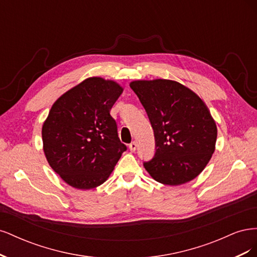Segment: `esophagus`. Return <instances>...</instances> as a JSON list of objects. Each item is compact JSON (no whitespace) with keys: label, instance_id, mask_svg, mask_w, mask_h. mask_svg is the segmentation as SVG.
Wrapping results in <instances>:
<instances>
[{"label":"esophagus","instance_id":"obj_1","mask_svg":"<svg viewBox=\"0 0 257 257\" xmlns=\"http://www.w3.org/2000/svg\"><path fill=\"white\" fill-rule=\"evenodd\" d=\"M128 148H130V150H131L132 152H135L136 149H137V143H136V142H132V143L130 144Z\"/></svg>","mask_w":257,"mask_h":257}]
</instances>
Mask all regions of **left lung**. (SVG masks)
Segmentation results:
<instances>
[{
  "label": "left lung",
  "instance_id": "obj_1",
  "mask_svg": "<svg viewBox=\"0 0 257 257\" xmlns=\"http://www.w3.org/2000/svg\"><path fill=\"white\" fill-rule=\"evenodd\" d=\"M154 132L155 152L144 162L160 183L180 185L196 178L214 152L216 125L195 93L173 80L131 82Z\"/></svg>",
  "mask_w": 257,
  "mask_h": 257
}]
</instances>
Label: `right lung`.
<instances>
[{"mask_svg": "<svg viewBox=\"0 0 257 257\" xmlns=\"http://www.w3.org/2000/svg\"><path fill=\"white\" fill-rule=\"evenodd\" d=\"M118 83L85 79L57 99L42 136L49 165L73 188L90 190L104 183L126 151L110 109L122 94Z\"/></svg>", "mask_w": 257, "mask_h": 257, "instance_id": "add662e5", "label": "right lung"}]
</instances>
